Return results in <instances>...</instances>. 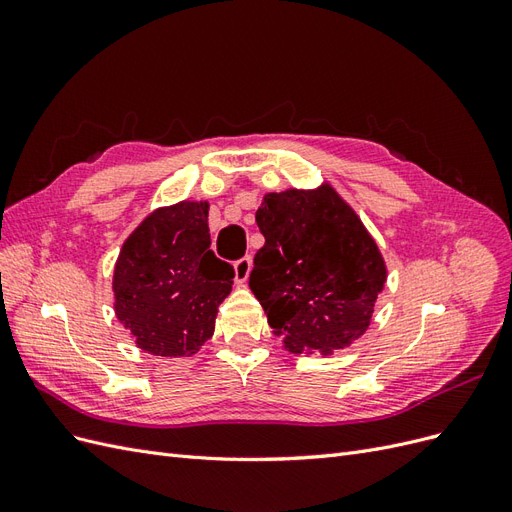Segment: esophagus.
I'll use <instances>...</instances> for the list:
<instances>
[{
	"label": "esophagus",
	"instance_id": "34e87169",
	"mask_svg": "<svg viewBox=\"0 0 512 512\" xmlns=\"http://www.w3.org/2000/svg\"><path fill=\"white\" fill-rule=\"evenodd\" d=\"M250 271H252V258L250 256H243L235 262V282L237 284H243L247 277H250Z\"/></svg>",
	"mask_w": 512,
	"mask_h": 512
}]
</instances>
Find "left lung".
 <instances>
[{"label":"left lung","mask_w":512,"mask_h":512,"mask_svg":"<svg viewBox=\"0 0 512 512\" xmlns=\"http://www.w3.org/2000/svg\"><path fill=\"white\" fill-rule=\"evenodd\" d=\"M265 245L250 288L286 350L331 354L371 322L386 265L361 218L331 185L265 194L256 211Z\"/></svg>","instance_id":"obj_1"}]
</instances>
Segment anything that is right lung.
Listing matches in <instances>:
<instances>
[{
  "label": "right lung",
  "mask_w": 512,
  "mask_h": 512,
  "mask_svg": "<svg viewBox=\"0 0 512 512\" xmlns=\"http://www.w3.org/2000/svg\"><path fill=\"white\" fill-rule=\"evenodd\" d=\"M209 203L183 200L156 209L123 243L115 275V314L138 348L153 356H192L213 335L235 269L213 254Z\"/></svg>",
  "instance_id": "add662e5"
}]
</instances>
